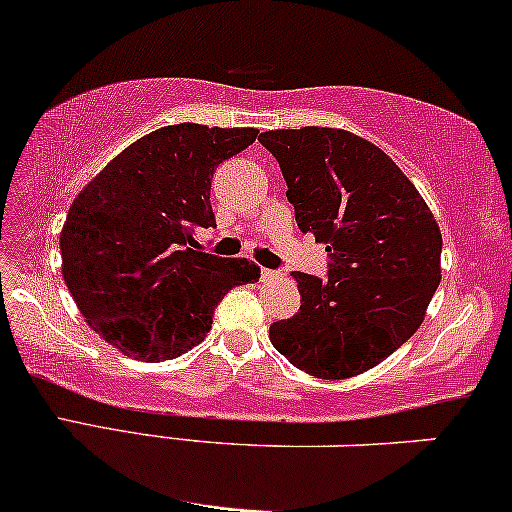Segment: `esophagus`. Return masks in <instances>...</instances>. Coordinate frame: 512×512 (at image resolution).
Segmentation results:
<instances>
[{"label":"esophagus","mask_w":512,"mask_h":512,"mask_svg":"<svg viewBox=\"0 0 512 512\" xmlns=\"http://www.w3.org/2000/svg\"><path fill=\"white\" fill-rule=\"evenodd\" d=\"M261 277H263V280H272V277H277V272L268 270V268H261Z\"/></svg>","instance_id":"obj_1"}]
</instances>
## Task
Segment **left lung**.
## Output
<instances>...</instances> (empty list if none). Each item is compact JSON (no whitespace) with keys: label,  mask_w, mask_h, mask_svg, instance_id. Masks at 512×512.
Returning a JSON list of instances; mask_svg holds the SVG:
<instances>
[{"label":"left lung","mask_w":512,"mask_h":512,"mask_svg":"<svg viewBox=\"0 0 512 512\" xmlns=\"http://www.w3.org/2000/svg\"><path fill=\"white\" fill-rule=\"evenodd\" d=\"M280 162L303 232L327 244L324 280L294 272L301 310L270 341L317 378L362 374L421 327L440 284L442 235L414 183L381 148L343 129L258 136Z\"/></svg>","instance_id":"obj_1"}]
</instances>
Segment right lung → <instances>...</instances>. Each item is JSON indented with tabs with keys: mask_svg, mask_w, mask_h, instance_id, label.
<instances>
[{
	"mask_svg": "<svg viewBox=\"0 0 512 512\" xmlns=\"http://www.w3.org/2000/svg\"><path fill=\"white\" fill-rule=\"evenodd\" d=\"M256 129L162 126L79 192L61 232L63 280L89 327L136 360H171L209 334L232 287L258 282L247 258L197 251L214 228L211 178Z\"/></svg>",
	"mask_w": 512,
	"mask_h": 512,
	"instance_id": "right-lung-1",
	"label": "right lung"
}]
</instances>
